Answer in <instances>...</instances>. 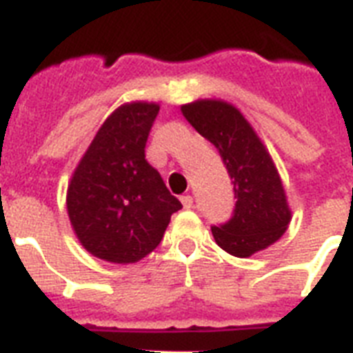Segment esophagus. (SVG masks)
<instances>
[{
    "instance_id": "34e87169",
    "label": "esophagus",
    "mask_w": 353,
    "mask_h": 353,
    "mask_svg": "<svg viewBox=\"0 0 353 353\" xmlns=\"http://www.w3.org/2000/svg\"><path fill=\"white\" fill-rule=\"evenodd\" d=\"M180 200H182L184 210H191V208H193V196H191V194H184Z\"/></svg>"
}]
</instances>
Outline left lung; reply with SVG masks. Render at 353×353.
Segmentation results:
<instances>
[{
  "label": "left lung",
  "instance_id": "obj_1",
  "mask_svg": "<svg viewBox=\"0 0 353 353\" xmlns=\"http://www.w3.org/2000/svg\"><path fill=\"white\" fill-rule=\"evenodd\" d=\"M184 118L221 153L233 180L235 215L211 228L219 246L233 256H252L284 235L292 221L288 196L272 154L233 103L202 98L180 105Z\"/></svg>",
  "mask_w": 353,
  "mask_h": 353
}]
</instances>
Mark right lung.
<instances>
[{
  "label": "right lung",
  "mask_w": 353,
  "mask_h": 353,
  "mask_svg": "<svg viewBox=\"0 0 353 353\" xmlns=\"http://www.w3.org/2000/svg\"><path fill=\"white\" fill-rule=\"evenodd\" d=\"M160 105L128 101L105 118L67 188L70 228L92 256L134 264L162 241L182 210L145 160V142Z\"/></svg>",
  "instance_id": "right-lung-1"
}]
</instances>
